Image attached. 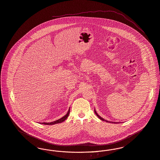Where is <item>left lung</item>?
Returning <instances> with one entry per match:
<instances>
[{
  "label": "left lung",
  "instance_id": "8db88e82",
  "mask_svg": "<svg viewBox=\"0 0 160 160\" xmlns=\"http://www.w3.org/2000/svg\"><path fill=\"white\" fill-rule=\"evenodd\" d=\"M94 112H95V113H96V115L98 117V118H100L101 120H102V121H105V122H106L107 123H118V122H108V121H107V120H106L105 119H104L103 118H102L101 116H99L98 114V113L96 112V110L94 109Z\"/></svg>",
  "mask_w": 160,
  "mask_h": 160
}]
</instances>
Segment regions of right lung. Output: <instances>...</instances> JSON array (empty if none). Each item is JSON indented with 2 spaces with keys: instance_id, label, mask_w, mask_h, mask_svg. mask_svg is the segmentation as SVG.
Here are the masks:
<instances>
[{
  "instance_id": "obj_1",
  "label": "right lung",
  "mask_w": 160,
  "mask_h": 160,
  "mask_svg": "<svg viewBox=\"0 0 160 160\" xmlns=\"http://www.w3.org/2000/svg\"><path fill=\"white\" fill-rule=\"evenodd\" d=\"M69 112H70V108L68 112V113L64 116L62 117L61 118L56 120V121H54L53 122H50V123H42L43 124H47V125H53V124H58V123H61L62 122H63L64 121H65L66 120V118L68 117L69 115Z\"/></svg>"
}]
</instances>
